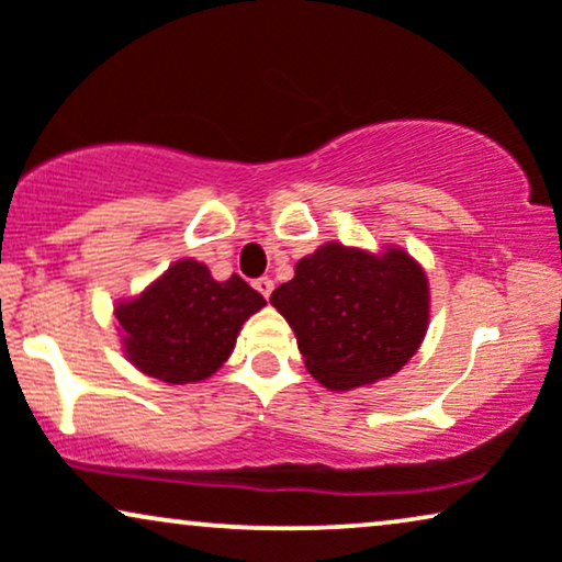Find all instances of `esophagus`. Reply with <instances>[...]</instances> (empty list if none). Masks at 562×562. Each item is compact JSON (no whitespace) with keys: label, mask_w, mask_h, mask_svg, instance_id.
<instances>
[{"label":"esophagus","mask_w":562,"mask_h":562,"mask_svg":"<svg viewBox=\"0 0 562 562\" xmlns=\"http://www.w3.org/2000/svg\"><path fill=\"white\" fill-rule=\"evenodd\" d=\"M254 288H257L265 297H269V295H272V290H274V282L269 280V277H259V280L254 282Z\"/></svg>","instance_id":"34e87169"}]
</instances>
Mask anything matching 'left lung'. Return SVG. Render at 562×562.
I'll use <instances>...</instances> for the list:
<instances>
[{"label": "left lung", "instance_id": "8db88e82", "mask_svg": "<svg viewBox=\"0 0 562 562\" xmlns=\"http://www.w3.org/2000/svg\"><path fill=\"white\" fill-rule=\"evenodd\" d=\"M269 303L295 331L305 368L331 391L398 372L429 326V282L403 249L370 254L328 241L295 265Z\"/></svg>", "mask_w": 562, "mask_h": 562}]
</instances>
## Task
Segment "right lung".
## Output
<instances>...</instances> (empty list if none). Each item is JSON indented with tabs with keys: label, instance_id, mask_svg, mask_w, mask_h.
Returning a JSON list of instances; mask_svg holds the SVG:
<instances>
[{
	"label": "right lung",
	"instance_id": "1",
	"mask_svg": "<svg viewBox=\"0 0 562 562\" xmlns=\"http://www.w3.org/2000/svg\"><path fill=\"white\" fill-rule=\"evenodd\" d=\"M265 305L238 274L218 282L203 261L179 259L144 293L120 301L115 318L131 364L184 385L211 378L234 351L244 321Z\"/></svg>",
	"mask_w": 562,
	"mask_h": 562
}]
</instances>
